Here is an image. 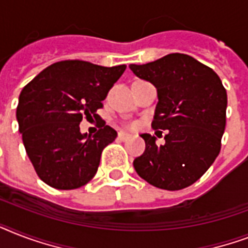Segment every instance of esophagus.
I'll return each instance as SVG.
<instances>
[{"instance_id":"esophagus-1","label":"esophagus","mask_w":248,"mask_h":248,"mask_svg":"<svg viewBox=\"0 0 248 248\" xmlns=\"http://www.w3.org/2000/svg\"><path fill=\"white\" fill-rule=\"evenodd\" d=\"M118 138H120L121 140H127L131 138V135H130V134H126V132L124 131H120L118 132Z\"/></svg>"}]
</instances>
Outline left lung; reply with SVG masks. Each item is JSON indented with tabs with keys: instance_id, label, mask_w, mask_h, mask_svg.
Here are the masks:
<instances>
[{
	"instance_id": "1",
	"label": "left lung",
	"mask_w": 248,
	"mask_h": 248,
	"mask_svg": "<svg viewBox=\"0 0 248 248\" xmlns=\"http://www.w3.org/2000/svg\"><path fill=\"white\" fill-rule=\"evenodd\" d=\"M139 78L157 89L153 128L167 130L165 144L141 134L145 151L134 159L141 179L153 186L179 190L196 183L219 155L225 130L227 90L211 68L185 54L152 63L130 64Z\"/></svg>"
}]
</instances>
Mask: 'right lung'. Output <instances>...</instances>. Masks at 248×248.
I'll list each match as a JSON object with an SVG mask.
<instances>
[{
	"label": "right lung",
	"instance_id": "add662e5",
	"mask_svg": "<svg viewBox=\"0 0 248 248\" xmlns=\"http://www.w3.org/2000/svg\"><path fill=\"white\" fill-rule=\"evenodd\" d=\"M126 65L101 67L82 60L51 64L21 90L16 108L25 152L40 179L69 190L87 184L97 171L101 152L117 132L105 122L93 136L79 124L103 107Z\"/></svg>",
	"mask_w": 248,
	"mask_h": 248
}]
</instances>
